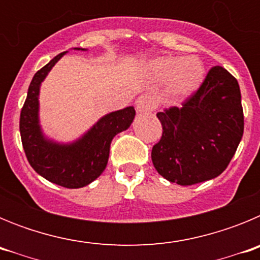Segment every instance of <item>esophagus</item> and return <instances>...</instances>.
<instances>
[{
  "instance_id": "esophagus-1",
  "label": "esophagus",
  "mask_w": 260,
  "mask_h": 260,
  "mask_svg": "<svg viewBox=\"0 0 260 260\" xmlns=\"http://www.w3.org/2000/svg\"><path fill=\"white\" fill-rule=\"evenodd\" d=\"M137 110L139 113H150L155 109V102H153V99L151 96L147 95H142L137 99Z\"/></svg>"
}]
</instances>
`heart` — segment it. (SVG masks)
Masks as SVG:
<instances>
[{
	"label": "heart",
	"mask_w": 260,
	"mask_h": 260,
	"mask_svg": "<svg viewBox=\"0 0 260 260\" xmlns=\"http://www.w3.org/2000/svg\"><path fill=\"white\" fill-rule=\"evenodd\" d=\"M153 77L169 82V92L176 98H186L199 88L204 79V66L197 57L168 56L151 62Z\"/></svg>",
	"instance_id": "b5f03b06"
}]
</instances>
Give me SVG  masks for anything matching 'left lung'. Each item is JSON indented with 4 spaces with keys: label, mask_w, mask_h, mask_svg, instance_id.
<instances>
[{
    "label": "left lung",
    "mask_w": 260,
    "mask_h": 260,
    "mask_svg": "<svg viewBox=\"0 0 260 260\" xmlns=\"http://www.w3.org/2000/svg\"><path fill=\"white\" fill-rule=\"evenodd\" d=\"M160 141L153 167L165 180L187 186L212 180L226 169L243 135V109L237 79L213 66L182 107L158 112Z\"/></svg>",
    "instance_id": "1"
}]
</instances>
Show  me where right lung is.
I'll return each mask as SVG.
<instances>
[{
    "label": "right lung",
    "instance_id": "obj_1",
    "mask_svg": "<svg viewBox=\"0 0 260 260\" xmlns=\"http://www.w3.org/2000/svg\"><path fill=\"white\" fill-rule=\"evenodd\" d=\"M65 53H59L32 78L26 102L20 110L19 130L23 150L36 173L56 185L79 189L95 181L104 172L110 142L114 135L132 125L135 109L127 107L107 114L74 143L57 144L47 141L39 126V89L50 69Z\"/></svg>",
    "mask_w": 260,
    "mask_h": 260
}]
</instances>
